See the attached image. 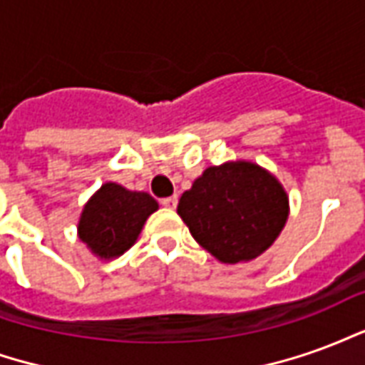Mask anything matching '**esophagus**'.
Masks as SVG:
<instances>
[{"mask_svg": "<svg viewBox=\"0 0 365 365\" xmlns=\"http://www.w3.org/2000/svg\"><path fill=\"white\" fill-rule=\"evenodd\" d=\"M160 203H162V207H166V209H175V205H178V197H175V195L174 197H164Z\"/></svg>", "mask_w": 365, "mask_h": 365, "instance_id": "obj_1", "label": "esophagus"}]
</instances>
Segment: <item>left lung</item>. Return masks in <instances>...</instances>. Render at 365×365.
I'll return each instance as SVG.
<instances>
[{"instance_id": "left-lung-1", "label": "left lung", "mask_w": 365, "mask_h": 365, "mask_svg": "<svg viewBox=\"0 0 365 365\" xmlns=\"http://www.w3.org/2000/svg\"><path fill=\"white\" fill-rule=\"evenodd\" d=\"M178 215L211 256L238 264L274 245L289 217V195L266 168L237 160L207 168L183 191Z\"/></svg>"}]
</instances>
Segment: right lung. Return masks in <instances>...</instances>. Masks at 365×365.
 Masks as SVG:
<instances>
[{"label": "right lung", "instance_id": "obj_1", "mask_svg": "<svg viewBox=\"0 0 365 365\" xmlns=\"http://www.w3.org/2000/svg\"><path fill=\"white\" fill-rule=\"evenodd\" d=\"M154 211H158V203L146 191L107 182L83 205L78 237L99 260L119 258L135 245Z\"/></svg>", "mask_w": 365, "mask_h": 365}]
</instances>
